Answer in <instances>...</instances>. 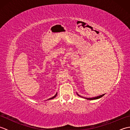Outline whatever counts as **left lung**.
Wrapping results in <instances>:
<instances>
[{
  "instance_id": "8db88e82",
  "label": "left lung",
  "mask_w": 130,
  "mask_h": 130,
  "mask_svg": "<svg viewBox=\"0 0 130 130\" xmlns=\"http://www.w3.org/2000/svg\"><path fill=\"white\" fill-rule=\"evenodd\" d=\"M57 93H56V94H55V95H54V96H52V98H50V99H47V100H50V99H54V98H55V97H56V96L57 95Z\"/></svg>"
}]
</instances>
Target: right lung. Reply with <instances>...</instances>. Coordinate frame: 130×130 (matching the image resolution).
Instances as JSON below:
<instances>
[{"label": "right lung", "mask_w": 130, "mask_h": 130, "mask_svg": "<svg viewBox=\"0 0 130 130\" xmlns=\"http://www.w3.org/2000/svg\"><path fill=\"white\" fill-rule=\"evenodd\" d=\"M78 94L79 96H81L80 95H79L78 94ZM104 95V94H102V95H99V96H95V97H93V98H85V99H89V100H94V99H98V98H101V97H102V96H103V95ZM81 97H82V96H81Z\"/></svg>", "instance_id": "right-lung-1"}]
</instances>
